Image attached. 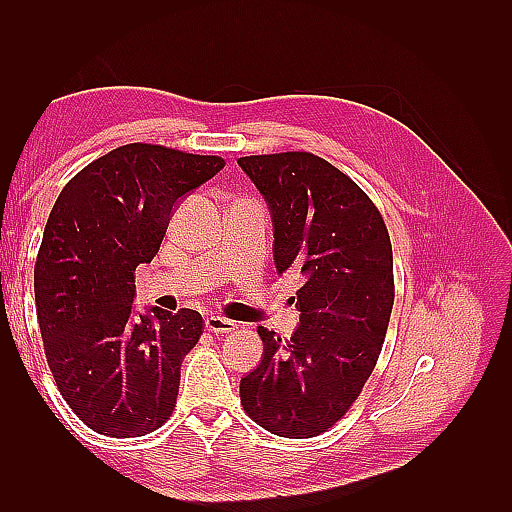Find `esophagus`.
Wrapping results in <instances>:
<instances>
[{
	"label": "esophagus",
	"mask_w": 512,
	"mask_h": 512,
	"mask_svg": "<svg viewBox=\"0 0 512 512\" xmlns=\"http://www.w3.org/2000/svg\"><path fill=\"white\" fill-rule=\"evenodd\" d=\"M205 327H207V331L218 335V333H230V331H235L237 324L232 322V320H228V318H222V316H209V318L205 320Z\"/></svg>",
	"instance_id": "obj_1"
}]
</instances>
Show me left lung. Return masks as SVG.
Instances as JSON below:
<instances>
[{
	"label": "left lung",
	"mask_w": 512,
	"mask_h": 512,
	"mask_svg": "<svg viewBox=\"0 0 512 512\" xmlns=\"http://www.w3.org/2000/svg\"><path fill=\"white\" fill-rule=\"evenodd\" d=\"M265 196L277 273L297 271L299 329L265 327L260 365L241 380V406L282 438L331 429L361 395L384 344L395 301L393 247L371 198L309 151L237 160Z\"/></svg>",
	"instance_id": "1"
}]
</instances>
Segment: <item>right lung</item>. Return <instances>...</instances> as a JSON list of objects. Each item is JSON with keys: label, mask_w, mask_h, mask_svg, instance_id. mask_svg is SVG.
Instances as JSON below:
<instances>
[{"label": "right lung", "mask_w": 512, "mask_h": 512, "mask_svg": "<svg viewBox=\"0 0 512 512\" xmlns=\"http://www.w3.org/2000/svg\"><path fill=\"white\" fill-rule=\"evenodd\" d=\"M224 164L130 143L87 164L57 196L34 267L36 312L57 389L89 429L138 438L173 414L203 316L151 307L136 318L134 271L158 254L177 200Z\"/></svg>", "instance_id": "1"}]
</instances>
